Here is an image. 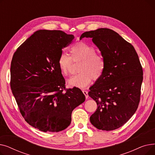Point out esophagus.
<instances>
[{
	"label": "esophagus",
	"mask_w": 155,
	"mask_h": 155,
	"mask_svg": "<svg viewBox=\"0 0 155 155\" xmlns=\"http://www.w3.org/2000/svg\"><path fill=\"white\" fill-rule=\"evenodd\" d=\"M82 92H83L84 94V95H85V98H86V99H87V98H88V92H87V91H83Z\"/></svg>",
	"instance_id": "1"
}]
</instances>
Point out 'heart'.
<instances>
[{"instance_id":"heart-1","label":"heart","mask_w":155,"mask_h":155,"mask_svg":"<svg viewBox=\"0 0 155 155\" xmlns=\"http://www.w3.org/2000/svg\"><path fill=\"white\" fill-rule=\"evenodd\" d=\"M70 51L73 59L81 60L78 71L75 75L68 80V84L71 87L85 88L91 83L92 78L99 79L105 69V60L102 56L96 53L94 47L84 42H78L73 45ZM71 57L67 53H61L58 60V65L64 75L70 73Z\"/></svg>"}]
</instances>
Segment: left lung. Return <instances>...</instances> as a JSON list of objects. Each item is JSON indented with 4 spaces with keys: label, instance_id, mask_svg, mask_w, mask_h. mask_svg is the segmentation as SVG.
<instances>
[{
    "label": "left lung",
    "instance_id": "obj_1",
    "mask_svg": "<svg viewBox=\"0 0 155 155\" xmlns=\"http://www.w3.org/2000/svg\"><path fill=\"white\" fill-rule=\"evenodd\" d=\"M91 38L105 60L102 76L90 87L88 95L97 109L91 124L103 131L123 126L136 111L140 101L143 69L133 46L116 32L100 28L80 36Z\"/></svg>",
    "mask_w": 155,
    "mask_h": 155
}]
</instances>
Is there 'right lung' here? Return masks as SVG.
I'll list each match as a JSON object with an SVG mask.
<instances>
[{"instance_id":"obj_1","label":"right lung","mask_w":155,"mask_h":155,"mask_svg":"<svg viewBox=\"0 0 155 155\" xmlns=\"http://www.w3.org/2000/svg\"><path fill=\"white\" fill-rule=\"evenodd\" d=\"M62 31L39 30L14 53L11 87L22 117L43 132H59L71 123V112L85 97L80 89L65 88L58 67L62 49L74 39Z\"/></svg>"}]
</instances>
